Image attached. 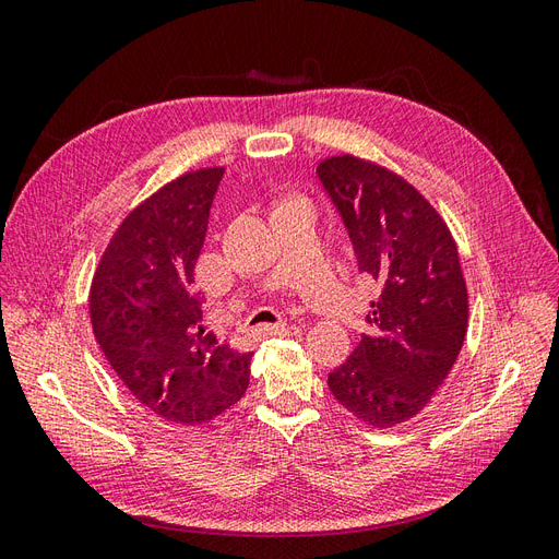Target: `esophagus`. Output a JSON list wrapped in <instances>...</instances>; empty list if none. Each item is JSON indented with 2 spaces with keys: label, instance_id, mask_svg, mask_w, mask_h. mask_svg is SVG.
<instances>
[{
  "label": "esophagus",
  "instance_id": "obj_1",
  "mask_svg": "<svg viewBox=\"0 0 559 559\" xmlns=\"http://www.w3.org/2000/svg\"><path fill=\"white\" fill-rule=\"evenodd\" d=\"M259 331L265 333V335H289V333H294L298 329L286 326V324H263Z\"/></svg>",
  "mask_w": 559,
  "mask_h": 559
}]
</instances>
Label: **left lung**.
<instances>
[{"instance_id":"left-lung-1","label":"left lung","mask_w":559,"mask_h":559,"mask_svg":"<svg viewBox=\"0 0 559 559\" xmlns=\"http://www.w3.org/2000/svg\"><path fill=\"white\" fill-rule=\"evenodd\" d=\"M343 216L359 273L380 298L343 366L329 373L337 403L373 429L415 417L460 357L468 294L448 224L413 183L352 154L317 167Z\"/></svg>"}]
</instances>
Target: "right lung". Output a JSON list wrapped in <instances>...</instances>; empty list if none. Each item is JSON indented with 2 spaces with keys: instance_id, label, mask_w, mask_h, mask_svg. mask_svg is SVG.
<instances>
[{
  "instance_id": "add662e5",
  "label": "right lung",
  "mask_w": 559,
  "mask_h": 559,
  "mask_svg": "<svg viewBox=\"0 0 559 559\" xmlns=\"http://www.w3.org/2000/svg\"><path fill=\"white\" fill-rule=\"evenodd\" d=\"M224 167H200L140 202L91 284V324L128 392L170 425L195 427L238 403L251 352L207 331L195 265Z\"/></svg>"
}]
</instances>
